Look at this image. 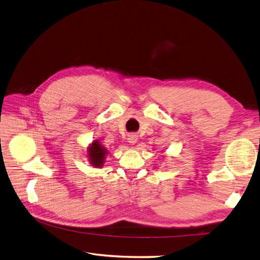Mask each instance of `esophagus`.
<instances>
[{
    "label": "esophagus",
    "mask_w": 260,
    "mask_h": 260,
    "mask_svg": "<svg viewBox=\"0 0 260 260\" xmlns=\"http://www.w3.org/2000/svg\"><path fill=\"white\" fill-rule=\"evenodd\" d=\"M127 142L132 145H134L137 143V136L136 135H128V138H127Z\"/></svg>",
    "instance_id": "esophagus-1"
}]
</instances>
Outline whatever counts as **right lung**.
<instances>
[{"label":"right lung","mask_w":260,"mask_h":260,"mask_svg":"<svg viewBox=\"0 0 260 260\" xmlns=\"http://www.w3.org/2000/svg\"><path fill=\"white\" fill-rule=\"evenodd\" d=\"M108 154V150L104 147L101 143L99 142V139L92 142V144L88 147V158L90 164L95 168H101L104 160L105 156Z\"/></svg>","instance_id":"1"}]
</instances>
